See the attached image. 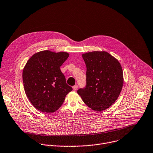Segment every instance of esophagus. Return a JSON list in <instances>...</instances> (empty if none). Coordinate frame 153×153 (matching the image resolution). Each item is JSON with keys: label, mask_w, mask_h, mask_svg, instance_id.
<instances>
[{"label": "esophagus", "mask_w": 153, "mask_h": 153, "mask_svg": "<svg viewBox=\"0 0 153 153\" xmlns=\"http://www.w3.org/2000/svg\"><path fill=\"white\" fill-rule=\"evenodd\" d=\"M77 89H78V86L77 85H75V86H73V90L74 91H76L77 90Z\"/></svg>", "instance_id": "34e87169"}]
</instances>
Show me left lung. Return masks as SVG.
Wrapping results in <instances>:
<instances>
[{
    "mask_svg": "<svg viewBox=\"0 0 153 153\" xmlns=\"http://www.w3.org/2000/svg\"><path fill=\"white\" fill-rule=\"evenodd\" d=\"M86 65V86L77 91L84 103L92 110L104 111L119 96L123 84L120 63L109 53L94 51L82 55Z\"/></svg>",
    "mask_w": 153,
    "mask_h": 153,
    "instance_id": "8db88e82",
    "label": "left lung"
}]
</instances>
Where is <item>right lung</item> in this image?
<instances>
[{
	"label": "right lung",
	"instance_id": "obj_1",
	"mask_svg": "<svg viewBox=\"0 0 153 153\" xmlns=\"http://www.w3.org/2000/svg\"><path fill=\"white\" fill-rule=\"evenodd\" d=\"M69 56L65 52L56 53L47 50L35 53L27 62L22 72L25 92L39 111L55 112L72 91L60 70Z\"/></svg>",
	"mask_w": 153,
	"mask_h": 153
}]
</instances>
